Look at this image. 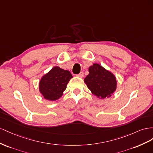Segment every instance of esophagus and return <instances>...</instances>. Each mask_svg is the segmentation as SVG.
<instances>
[{"label": "esophagus", "instance_id": "34e87169", "mask_svg": "<svg viewBox=\"0 0 153 153\" xmlns=\"http://www.w3.org/2000/svg\"><path fill=\"white\" fill-rule=\"evenodd\" d=\"M83 76H84L83 72H81L79 74H77V76L79 77H83Z\"/></svg>", "mask_w": 153, "mask_h": 153}]
</instances>
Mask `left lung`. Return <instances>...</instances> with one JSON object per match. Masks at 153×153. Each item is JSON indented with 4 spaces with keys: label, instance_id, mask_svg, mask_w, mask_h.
I'll use <instances>...</instances> for the list:
<instances>
[{
    "label": "left lung",
    "instance_id": "obj_1",
    "mask_svg": "<svg viewBox=\"0 0 153 153\" xmlns=\"http://www.w3.org/2000/svg\"><path fill=\"white\" fill-rule=\"evenodd\" d=\"M88 71L84 80L91 93L100 99L111 97L117 88L115 76L97 63L90 66Z\"/></svg>",
    "mask_w": 153,
    "mask_h": 153
}]
</instances>
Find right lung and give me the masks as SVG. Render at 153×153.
Returning <instances> with one entry per match:
<instances>
[{"mask_svg":"<svg viewBox=\"0 0 153 153\" xmlns=\"http://www.w3.org/2000/svg\"><path fill=\"white\" fill-rule=\"evenodd\" d=\"M71 73L59 67H54L43 76L39 83L40 92L45 99L54 101L62 97L66 90Z\"/></svg>","mask_w":153,"mask_h":153,"instance_id":"obj_1","label":"right lung"}]
</instances>
